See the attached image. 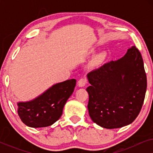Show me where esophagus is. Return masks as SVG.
<instances>
[{
	"instance_id": "1",
	"label": "esophagus",
	"mask_w": 153,
	"mask_h": 153,
	"mask_svg": "<svg viewBox=\"0 0 153 153\" xmlns=\"http://www.w3.org/2000/svg\"><path fill=\"white\" fill-rule=\"evenodd\" d=\"M87 79L85 78H81L78 81V85L79 87H83L86 85Z\"/></svg>"
}]
</instances>
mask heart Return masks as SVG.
<instances>
[{
    "label": "heart",
    "mask_w": 153,
    "mask_h": 153,
    "mask_svg": "<svg viewBox=\"0 0 153 153\" xmlns=\"http://www.w3.org/2000/svg\"><path fill=\"white\" fill-rule=\"evenodd\" d=\"M105 58H106V54L104 53H100L99 55L97 56V57L95 58V61L94 62H95V64H100L102 63L104 60H105Z\"/></svg>",
    "instance_id": "heart-1"
}]
</instances>
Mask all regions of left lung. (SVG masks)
I'll return each mask as SVG.
<instances>
[{
	"instance_id": "1",
	"label": "left lung",
	"mask_w": 153,
	"mask_h": 153,
	"mask_svg": "<svg viewBox=\"0 0 153 153\" xmlns=\"http://www.w3.org/2000/svg\"><path fill=\"white\" fill-rule=\"evenodd\" d=\"M91 85L88 108L96 124L106 129L126 126L137 118L145 99L147 78L141 54L135 46L123 58L87 75Z\"/></svg>"
}]
</instances>
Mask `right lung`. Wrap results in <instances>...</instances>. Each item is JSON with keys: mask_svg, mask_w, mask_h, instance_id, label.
I'll list each match as a JSON object with an SVG mask.
<instances>
[{"mask_svg": "<svg viewBox=\"0 0 153 153\" xmlns=\"http://www.w3.org/2000/svg\"><path fill=\"white\" fill-rule=\"evenodd\" d=\"M76 79L56 83L35 100L19 102L17 113L23 123L30 127L53 125L62 114V109L73 93Z\"/></svg>", "mask_w": 153, "mask_h": 153, "instance_id": "1", "label": "right lung"}]
</instances>
